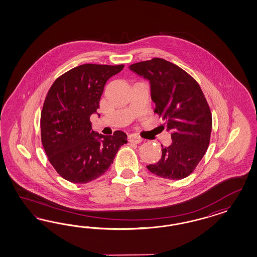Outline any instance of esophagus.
Wrapping results in <instances>:
<instances>
[{"label": "esophagus", "mask_w": 257, "mask_h": 257, "mask_svg": "<svg viewBox=\"0 0 257 257\" xmlns=\"http://www.w3.org/2000/svg\"><path fill=\"white\" fill-rule=\"evenodd\" d=\"M128 141L131 143H140L142 141V139L136 134H131L128 136Z\"/></svg>", "instance_id": "1"}]
</instances>
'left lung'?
Here are the masks:
<instances>
[{"instance_id":"8db88e82","label":"left lung","mask_w":257,"mask_h":257,"mask_svg":"<svg viewBox=\"0 0 257 257\" xmlns=\"http://www.w3.org/2000/svg\"><path fill=\"white\" fill-rule=\"evenodd\" d=\"M130 69L151 83L160 127L171 132V144L147 169L165 179L181 180L192 173L205 155L212 130V114L197 81L187 71L162 58L135 63Z\"/></svg>"}]
</instances>
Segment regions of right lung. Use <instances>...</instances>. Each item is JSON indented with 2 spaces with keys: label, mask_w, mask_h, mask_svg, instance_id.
Here are the masks:
<instances>
[{
  "label": "right lung",
  "mask_w": 257,
  "mask_h": 257,
  "mask_svg": "<svg viewBox=\"0 0 257 257\" xmlns=\"http://www.w3.org/2000/svg\"><path fill=\"white\" fill-rule=\"evenodd\" d=\"M124 65L84 64L57 78L47 93L40 117L41 141L56 172L74 184L97 179L127 143L122 131L95 134L90 116L99 108L106 81Z\"/></svg>",
  "instance_id": "add662e5"
}]
</instances>
